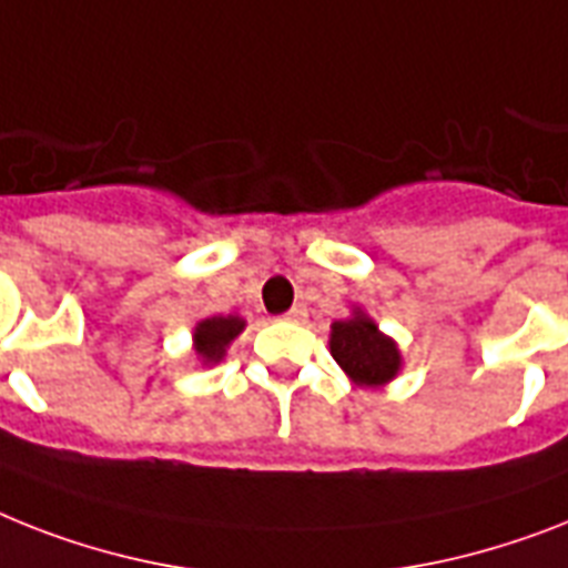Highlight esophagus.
<instances>
[{
	"instance_id": "1",
	"label": "esophagus",
	"mask_w": 568,
	"mask_h": 568,
	"mask_svg": "<svg viewBox=\"0 0 568 568\" xmlns=\"http://www.w3.org/2000/svg\"><path fill=\"white\" fill-rule=\"evenodd\" d=\"M303 317H306V306H303V303H297V306H292L288 312H285V321H294V324L303 321Z\"/></svg>"
}]
</instances>
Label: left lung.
Instances as JSON below:
<instances>
[{"mask_svg": "<svg viewBox=\"0 0 568 568\" xmlns=\"http://www.w3.org/2000/svg\"><path fill=\"white\" fill-rule=\"evenodd\" d=\"M332 358L344 367L349 379L358 385H382L394 379L399 371V349L390 338H385L379 326L362 312L332 324L329 338Z\"/></svg>", "mask_w": 568, "mask_h": 568, "instance_id": "obj_1", "label": "left lung"}]
</instances>
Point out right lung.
I'll return each mask as SVG.
<instances>
[{
	"label": "right lung",
	"instance_id": "obj_1",
	"mask_svg": "<svg viewBox=\"0 0 568 568\" xmlns=\"http://www.w3.org/2000/svg\"><path fill=\"white\" fill-rule=\"evenodd\" d=\"M244 329L242 317H206L195 329V349L204 362H221L224 349Z\"/></svg>",
	"mask_w": 568,
	"mask_h": 568
}]
</instances>
